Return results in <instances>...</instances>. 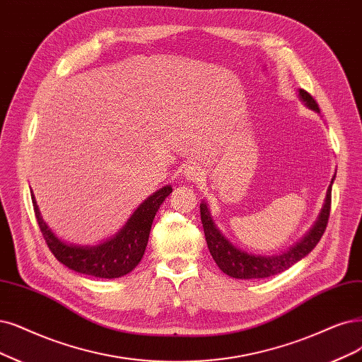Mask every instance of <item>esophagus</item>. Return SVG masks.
Wrapping results in <instances>:
<instances>
[{"mask_svg": "<svg viewBox=\"0 0 362 362\" xmlns=\"http://www.w3.org/2000/svg\"><path fill=\"white\" fill-rule=\"evenodd\" d=\"M183 176L188 180L195 182V180H199L203 177V171L197 165H186L183 170Z\"/></svg>", "mask_w": 362, "mask_h": 362, "instance_id": "esophagus-1", "label": "esophagus"}]
</instances>
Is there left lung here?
<instances>
[{
  "label": "left lung",
  "instance_id": "8db88e82",
  "mask_svg": "<svg viewBox=\"0 0 362 362\" xmlns=\"http://www.w3.org/2000/svg\"><path fill=\"white\" fill-rule=\"evenodd\" d=\"M298 97L304 103V105L309 107L310 110H315L319 113V107L313 97L309 92L304 89H298ZM336 176H332L331 185L328 186L325 203L320 209L319 216L316 222L313 223L312 228L309 230L298 243L289 247V250L279 253V255H255V253H247L242 249L234 246L228 238H226L218 226L215 225L210 215V210L207 204L203 202L199 204V213H202V222L204 228L206 242L209 246V250L211 253L213 259L218 264L219 269L234 279H265L274 274L282 273L288 270L300 259H303L305 255L315 249V246L319 243L320 237L324 235L328 218H329V209H331V186Z\"/></svg>",
  "mask_w": 362,
  "mask_h": 362
}]
</instances>
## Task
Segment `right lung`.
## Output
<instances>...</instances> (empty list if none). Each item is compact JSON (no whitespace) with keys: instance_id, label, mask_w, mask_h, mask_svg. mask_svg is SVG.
I'll return each mask as SVG.
<instances>
[{"instance_id":"right-lung-1","label":"right lung","mask_w":362,"mask_h":362,"mask_svg":"<svg viewBox=\"0 0 362 362\" xmlns=\"http://www.w3.org/2000/svg\"><path fill=\"white\" fill-rule=\"evenodd\" d=\"M170 185L160 188L139 206L132 213L125 226L112 238L95 246H83L66 243L53 233L43 221L31 194L35 218L50 252L55 258L80 274H88L101 279H117L131 273L141 261L149 240L151 226L158 209L171 194Z\"/></svg>"}]
</instances>
